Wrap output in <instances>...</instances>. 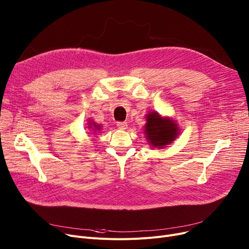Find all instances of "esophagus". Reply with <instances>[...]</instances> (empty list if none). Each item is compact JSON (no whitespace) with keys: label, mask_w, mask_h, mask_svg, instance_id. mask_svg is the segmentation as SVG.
Returning a JSON list of instances; mask_svg holds the SVG:
<instances>
[{"label":"esophagus","mask_w":249,"mask_h":249,"mask_svg":"<svg viewBox=\"0 0 249 249\" xmlns=\"http://www.w3.org/2000/svg\"><path fill=\"white\" fill-rule=\"evenodd\" d=\"M127 123L126 122H118L117 123V127L119 128L120 130H125L127 128Z\"/></svg>","instance_id":"esophagus-1"}]
</instances>
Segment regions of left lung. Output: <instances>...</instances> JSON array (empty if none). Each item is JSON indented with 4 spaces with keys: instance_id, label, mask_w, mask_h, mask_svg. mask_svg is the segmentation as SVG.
Returning <instances> with one entry per match:
<instances>
[{
    "instance_id": "left-lung-1",
    "label": "left lung",
    "mask_w": 249,
    "mask_h": 249,
    "mask_svg": "<svg viewBox=\"0 0 249 249\" xmlns=\"http://www.w3.org/2000/svg\"><path fill=\"white\" fill-rule=\"evenodd\" d=\"M144 133L148 144L155 148L171 145L179 134L178 124L171 117L161 116L159 112H149L145 116Z\"/></svg>"
}]
</instances>
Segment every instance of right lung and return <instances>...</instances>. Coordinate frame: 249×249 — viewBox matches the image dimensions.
Segmentation results:
<instances>
[{"label": "right lung", "mask_w": 249, "mask_h": 249, "mask_svg": "<svg viewBox=\"0 0 249 249\" xmlns=\"http://www.w3.org/2000/svg\"><path fill=\"white\" fill-rule=\"evenodd\" d=\"M88 128L90 129V131L93 134H98L100 132V130L102 129V125L101 124H97L96 122H94L93 120L88 119Z\"/></svg>", "instance_id": "1"}]
</instances>
